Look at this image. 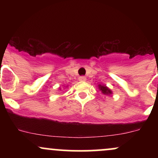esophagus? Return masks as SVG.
Wrapping results in <instances>:
<instances>
[{"label": "esophagus", "instance_id": "obj_1", "mask_svg": "<svg viewBox=\"0 0 158 158\" xmlns=\"http://www.w3.org/2000/svg\"><path fill=\"white\" fill-rule=\"evenodd\" d=\"M79 80L81 81H86V78H85V77H84V76H81V77L79 78Z\"/></svg>", "mask_w": 158, "mask_h": 158}]
</instances>
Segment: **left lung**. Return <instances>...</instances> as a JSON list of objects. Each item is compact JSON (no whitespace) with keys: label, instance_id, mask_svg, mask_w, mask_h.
Listing matches in <instances>:
<instances>
[{"label":"left lung","instance_id":"left-lung-1","mask_svg":"<svg viewBox=\"0 0 158 158\" xmlns=\"http://www.w3.org/2000/svg\"><path fill=\"white\" fill-rule=\"evenodd\" d=\"M99 90H101V92L105 95H110L112 94V91L110 90L108 87L106 86V85H99Z\"/></svg>","mask_w":158,"mask_h":158}]
</instances>
